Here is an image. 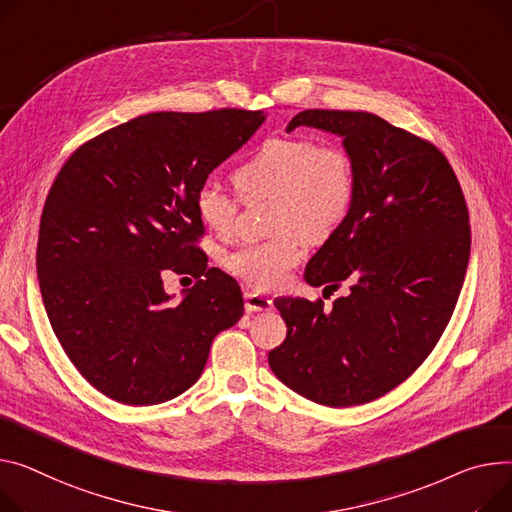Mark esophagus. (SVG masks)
I'll return each instance as SVG.
<instances>
[{"instance_id":"esophagus-1","label":"esophagus","mask_w":512,"mask_h":512,"mask_svg":"<svg viewBox=\"0 0 512 512\" xmlns=\"http://www.w3.org/2000/svg\"><path fill=\"white\" fill-rule=\"evenodd\" d=\"M271 306H274V300H271L269 296H263L255 290H247L245 292V309L249 313H259V311H269Z\"/></svg>"}]
</instances>
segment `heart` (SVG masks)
I'll return each mask as SVG.
<instances>
[{
    "label": "heart",
    "instance_id": "1",
    "mask_svg": "<svg viewBox=\"0 0 512 512\" xmlns=\"http://www.w3.org/2000/svg\"><path fill=\"white\" fill-rule=\"evenodd\" d=\"M234 187L245 203L271 201L274 236L247 243L224 257V267L257 288H280L300 259V247L321 245L348 218L356 199L354 160L342 146H319L309 138H269L234 170ZM216 183L195 193V212L208 230L232 232L241 201Z\"/></svg>",
    "mask_w": 512,
    "mask_h": 512
}]
</instances>
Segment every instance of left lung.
<instances>
[{
  "mask_svg": "<svg viewBox=\"0 0 512 512\" xmlns=\"http://www.w3.org/2000/svg\"><path fill=\"white\" fill-rule=\"evenodd\" d=\"M300 125L342 135L354 160V206L304 271L325 290L348 282V294L333 309L276 300L288 335L267 360L302 397L350 407L401 385L438 344L469 263V212L432 142L364 111L309 109L286 131Z\"/></svg>",
  "mask_w": 512,
  "mask_h": 512,
  "instance_id": "8db88e82",
  "label": "left lung"
}]
</instances>
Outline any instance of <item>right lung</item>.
Masks as SVG:
<instances>
[{"instance_id": "obj_1", "label": "right lung", "mask_w": 512, "mask_h": 512, "mask_svg": "<svg viewBox=\"0 0 512 512\" xmlns=\"http://www.w3.org/2000/svg\"><path fill=\"white\" fill-rule=\"evenodd\" d=\"M261 111L150 113L84 142L47 195L37 274L67 358L100 393L154 405L187 391L214 337L245 313L197 243L195 193L263 123ZM198 282L179 304L161 276Z\"/></svg>"}]
</instances>
